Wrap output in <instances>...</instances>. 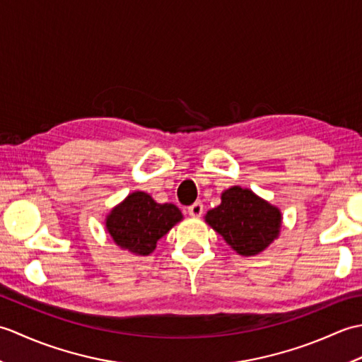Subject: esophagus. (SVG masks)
<instances>
[{"mask_svg":"<svg viewBox=\"0 0 362 362\" xmlns=\"http://www.w3.org/2000/svg\"><path fill=\"white\" fill-rule=\"evenodd\" d=\"M204 213L202 202H194L191 206H188V214L191 218H201Z\"/></svg>","mask_w":362,"mask_h":362,"instance_id":"34e87169","label":"esophagus"}]
</instances>
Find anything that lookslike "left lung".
Wrapping results in <instances>:
<instances>
[{
  "mask_svg": "<svg viewBox=\"0 0 362 362\" xmlns=\"http://www.w3.org/2000/svg\"><path fill=\"white\" fill-rule=\"evenodd\" d=\"M205 221L240 255L252 257L279 236L281 214L250 189L232 187L222 193L221 205L206 213Z\"/></svg>",
  "mask_w": 362,
  "mask_h": 362,
  "instance_id": "left-lung-1",
  "label": "left lung"
}]
</instances>
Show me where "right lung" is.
<instances>
[{
	"instance_id": "add662e5",
	"label": "right lung",
	"mask_w": 362,
	"mask_h": 362,
	"mask_svg": "<svg viewBox=\"0 0 362 362\" xmlns=\"http://www.w3.org/2000/svg\"><path fill=\"white\" fill-rule=\"evenodd\" d=\"M180 219L182 213L174 204H157L149 194L136 191L112 210L105 226L119 247L149 255Z\"/></svg>"
}]
</instances>
